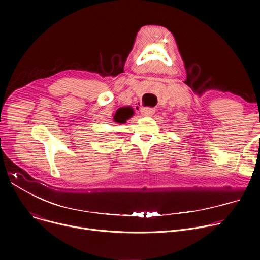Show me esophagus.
Returning a JSON list of instances; mask_svg holds the SVG:
<instances>
[{
    "label": "esophagus",
    "instance_id": "34e87169",
    "mask_svg": "<svg viewBox=\"0 0 260 260\" xmlns=\"http://www.w3.org/2000/svg\"><path fill=\"white\" fill-rule=\"evenodd\" d=\"M141 114L143 116H152L154 114V109L151 107H141Z\"/></svg>",
    "mask_w": 260,
    "mask_h": 260
}]
</instances>
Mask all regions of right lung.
<instances>
[{"label":"right lung","instance_id":"add662e5","mask_svg":"<svg viewBox=\"0 0 260 260\" xmlns=\"http://www.w3.org/2000/svg\"><path fill=\"white\" fill-rule=\"evenodd\" d=\"M131 116L132 115L129 114V112L127 111L126 108H123V109L120 108V109H118V111L116 112V114L114 116V120H115V122L122 124V123H125L126 120L131 118Z\"/></svg>","mask_w":260,"mask_h":260}]
</instances>
